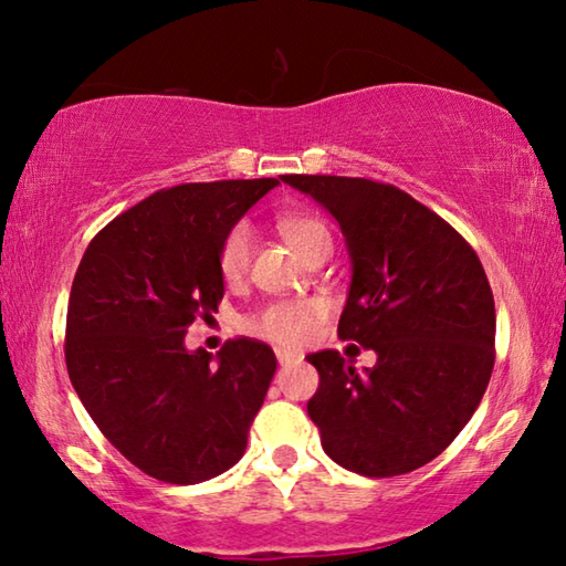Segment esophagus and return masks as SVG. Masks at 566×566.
Masks as SVG:
<instances>
[{
	"label": "esophagus",
	"mask_w": 566,
	"mask_h": 566,
	"mask_svg": "<svg viewBox=\"0 0 566 566\" xmlns=\"http://www.w3.org/2000/svg\"><path fill=\"white\" fill-rule=\"evenodd\" d=\"M275 358L281 365H291V363H298L303 360L301 353H293V350H285V348H275Z\"/></svg>",
	"instance_id": "obj_1"
}]
</instances>
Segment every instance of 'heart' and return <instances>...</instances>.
<instances>
[{
  "label": "heart",
  "instance_id": "1",
  "mask_svg": "<svg viewBox=\"0 0 566 566\" xmlns=\"http://www.w3.org/2000/svg\"><path fill=\"white\" fill-rule=\"evenodd\" d=\"M277 228L285 241L298 253L303 261H308L323 248L331 245V231L318 216L311 213H289L277 221ZM251 243L253 233L251 226L245 221L233 223L221 238L218 245V275L223 283L233 285L241 281L248 271V261H251ZM328 315V303L321 298H293V301H275L263 305L261 311L245 318V331H251L261 338L285 345V348H295V345L308 343L318 325Z\"/></svg>",
  "mask_w": 566,
  "mask_h": 566
}]
</instances>
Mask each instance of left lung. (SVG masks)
Returning <instances> with one entry per match:
<instances>
[{
  "label": "left lung",
  "mask_w": 566,
  "mask_h": 566,
  "mask_svg": "<svg viewBox=\"0 0 566 566\" xmlns=\"http://www.w3.org/2000/svg\"><path fill=\"white\" fill-rule=\"evenodd\" d=\"M281 178L340 223L353 283L338 335L378 353L363 373L338 350L308 355L321 375L308 415L323 450L365 478L418 470L470 422L494 368V298L480 258L398 186Z\"/></svg>",
  "instance_id": "left-lung-1"
}]
</instances>
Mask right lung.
<instances>
[{"label": "right lung", "mask_w": 566, "mask_h": 566, "mask_svg": "<svg viewBox=\"0 0 566 566\" xmlns=\"http://www.w3.org/2000/svg\"><path fill=\"white\" fill-rule=\"evenodd\" d=\"M277 178L181 184L106 223L76 268L66 370L104 438L154 480L196 484L243 458L275 373L253 338L213 355L184 335L223 298L218 245Z\"/></svg>", "instance_id": "1"}]
</instances>
